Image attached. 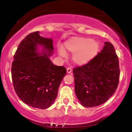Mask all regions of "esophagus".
<instances>
[{
	"instance_id": "34e87169",
	"label": "esophagus",
	"mask_w": 132,
	"mask_h": 132,
	"mask_svg": "<svg viewBox=\"0 0 132 132\" xmlns=\"http://www.w3.org/2000/svg\"><path fill=\"white\" fill-rule=\"evenodd\" d=\"M71 71H72L71 68V67L68 68H67V73H71Z\"/></svg>"
}]
</instances>
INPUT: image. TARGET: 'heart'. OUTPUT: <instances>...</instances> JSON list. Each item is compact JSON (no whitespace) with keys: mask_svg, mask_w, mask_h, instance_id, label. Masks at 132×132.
<instances>
[{"mask_svg":"<svg viewBox=\"0 0 132 132\" xmlns=\"http://www.w3.org/2000/svg\"><path fill=\"white\" fill-rule=\"evenodd\" d=\"M64 47L66 50L74 53L73 60L75 63L84 64L96 56L99 50V43L85 37H74L65 43ZM58 51L61 56H66L65 51L62 47Z\"/></svg>","mask_w":132,"mask_h":132,"instance_id":"1","label":"heart"}]
</instances>
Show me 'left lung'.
Returning <instances> with one entry per match:
<instances>
[{
	"label": "left lung",
	"mask_w": 132,
	"mask_h": 132,
	"mask_svg": "<svg viewBox=\"0 0 132 132\" xmlns=\"http://www.w3.org/2000/svg\"><path fill=\"white\" fill-rule=\"evenodd\" d=\"M88 63L73 68L76 96L85 107L99 106L113 96L118 87L119 61L109 42Z\"/></svg>",
	"instance_id": "1"
}]
</instances>
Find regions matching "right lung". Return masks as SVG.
<instances>
[{
	"label": "right lung",
	"instance_id": "obj_1",
	"mask_svg": "<svg viewBox=\"0 0 132 132\" xmlns=\"http://www.w3.org/2000/svg\"><path fill=\"white\" fill-rule=\"evenodd\" d=\"M39 32L30 33L20 43L14 56L11 74L19 98L29 106L46 109L56 100L66 69L53 64L46 54L37 53L38 45L44 47L48 56L54 50L53 40L41 37Z\"/></svg>",
	"mask_w": 132,
	"mask_h": 132
}]
</instances>
